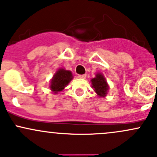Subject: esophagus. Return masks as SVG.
I'll use <instances>...</instances> for the list:
<instances>
[{"label": "esophagus", "mask_w": 157, "mask_h": 157, "mask_svg": "<svg viewBox=\"0 0 157 157\" xmlns=\"http://www.w3.org/2000/svg\"><path fill=\"white\" fill-rule=\"evenodd\" d=\"M86 76H87V75H85V74H84V75H79L78 78H82V79H85V78H86Z\"/></svg>", "instance_id": "1"}]
</instances>
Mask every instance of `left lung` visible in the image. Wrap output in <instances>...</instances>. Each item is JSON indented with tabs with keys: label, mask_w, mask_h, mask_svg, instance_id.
<instances>
[{
	"label": "left lung",
	"mask_w": 157,
	"mask_h": 157,
	"mask_svg": "<svg viewBox=\"0 0 157 157\" xmlns=\"http://www.w3.org/2000/svg\"><path fill=\"white\" fill-rule=\"evenodd\" d=\"M91 87L100 98H105L109 91V86L106 79L101 72H97L94 78L90 79Z\"/></svg>",
	"instance_id": "left-lung-1"
}]
</instances>
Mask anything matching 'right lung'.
Instances as JSON below:
<instances>
[{
	"label": "right lung",
	"mask_w": 157,
	"mask_h": 157,
	"mask_svg": "<svg viewBox=\"0 0 157 157\" xmlns=\"http://www.w3.org/2000/svg\"><path fill=\"white\" fill-rule=\"evenodd\" d=\"M72 78L73 75L71 71L67 70L64 68H59L51 79L50 89L54 94H57L58 92L62 91L69 85Z\"/></svg>",
	"instance_id": "add662e5"
}]
</instances>
